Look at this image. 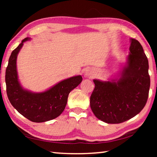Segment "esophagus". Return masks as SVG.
<instances>
[{"mask_svg":"<svg viewBox=\"0 0 157 157\" xmlns=\"http://www.w3.org/2000/svg\"><path fill=\"white\" fill-rule=\"evenodd\" d=\"M94 72H93L92 71H90V70H88L86 71V73H85V76L86 77H89V78H93V77L94 76Z\"/></svg>","mask_w":157,"mask_h":157,"instance_id":"obj_1","label":"esophagus"}]
</instances>
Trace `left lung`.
I'll list each match as a JSON object with an SVG mask.
<instances>
[{"label":"left lung","instance_id":"8db88e82","mask_svg":"<svg viewBox=\"0 0 157 157\" xmlns=\"http://www.w3.org/2000/svg\"><path fill=\"white\" fill-rule=\"evenodd\" d=\"M130 41L129 54L119 78L105 82L94 79L90 106L94 115L105 123L128 121L147 102L150 86L148 59L139 42L134 39Z\"/></svg>","mask_w":157,"mask_h":157}]
</instances>
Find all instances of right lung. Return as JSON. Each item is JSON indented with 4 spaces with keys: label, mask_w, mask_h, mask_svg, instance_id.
<instances>
[{
    "label": "right lung",
    "mask_w": 157,
    "mask_h": 157,
    "mask_svg": "<svg viewBox=\"0 0 157 157\" xmlns=\"http://www.w3.org/2000/svg\"><path fill=\"white\" fill-rule=\"evenodd\" d=\"M21 41L10 55L5 72L7 95L10 103L28 120L34 123H43L56 118L63 112L70 92L82 81L81 75L71 77L59 82L46 91L33 93L21 86L17 70V55L25 41Z\"/></svg>",
    "instance_id": "1"
}]
</instances>
